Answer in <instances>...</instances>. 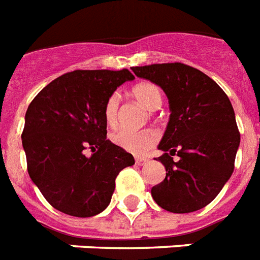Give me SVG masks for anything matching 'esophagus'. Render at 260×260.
I'll use <instances>...</instances> for the list:
<instances>
[{
    "instance_id": "1",
    "label": "esophagus",
    "mask_w": 260,
    "mask_h": 260,
    "mask_svg": "<svg viewBox=\"0 0 260 260\" xmlns=\"http://www.w3.org/2000/svg\"><path fill=\"white\" fill-rule=\"evenodd\" d=\"M147 162H148V159L146 158H136V165L138 166H144Z\"/></svg>"
}]
</instances>
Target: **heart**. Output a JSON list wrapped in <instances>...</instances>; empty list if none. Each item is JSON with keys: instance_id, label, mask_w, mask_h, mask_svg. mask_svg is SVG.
<instances>
[{"instance_id": "obj_1", "label": "heart", "mask_w": 260, "mask_h": 260, "mask_svg": "<svg viewBox=\"0 0 260 260\" xmlns=\"http://www.w3.org/2000/svg\"><path fill=\"white\" fill-rule=\"evenodd\" d=\"M131 94L139 104H142L146 109L156 110L162 104V93L156 85L151 82H140L131 89ZM118 105L120 98L117 93L110 94L104 106V117L109 126H116L118 120ZM112 142L122 150L132 152V154H144L150 150L156 142V135L150 129L144 131H129L120 129L114 132L112 136Z\"/></svg>"}]
</instances>
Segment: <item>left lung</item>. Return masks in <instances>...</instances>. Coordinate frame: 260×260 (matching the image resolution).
Instances as JSON below:
<instances>
[{
  "instance_id": "left-lung-1",
  "label": "left lung",
  "mask_w": 260,
  "mask_h": 260,
  "mask_svg": "<svg viewBox=\"0 0 260 260\" xmlns=\"http://www.w3.org/2000/svg\"><path fill=\"white\" fill-rule=\"evenodd\" d=\"M169 98L170 120L158 148L166 178L151 189L155 202L173 213H190L213 201L234 173L240 144L230 98L213 79L183 63L132 67ZM177 154L180 158L173 161Z\"/></svg>"
}]
</instances>
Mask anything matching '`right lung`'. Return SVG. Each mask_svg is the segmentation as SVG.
<instances>
[{
	"label": "right lung",
	"instance_id": "right-lung-1",
	"mask_svg": "<svg viewBox=\"0 0 260 260\" xmlns=\"http://www.w3.org/2000/svg\"><path fill=\"white\" fill-rule=\"evenodd\" d=\"M134 79L126 69L71 71L29 104L21 135L28 174L55 209L75 217L101 213L118 173L135 165L129 152L106 139L104 117L110 94Z\"/></svg>",
	"mask_w": 260,
	"mask_h": 260
}]
</instances>
